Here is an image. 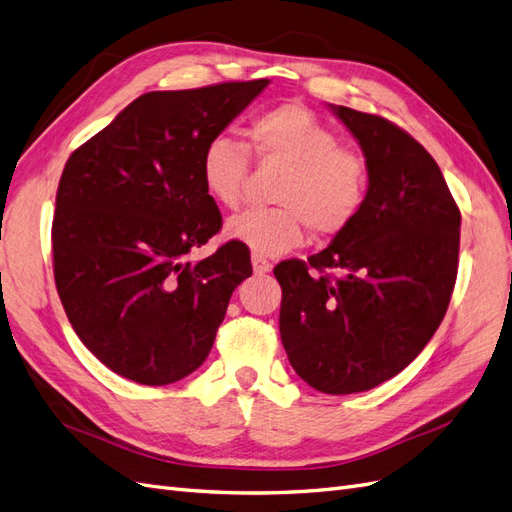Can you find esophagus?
Returning <instances> with one entry per match:
<instances>
[{
    "label": "esophagus",
    "instance_id": "1",
    "mask_svg": "<svg viewBox=\"0 0 512 512\" xmlns=\"http://www.w3.org/2000/svg\"><path fill=\"white\" fill-rule=\"evenodd\" d=\"M252 267H254V273L262 275V273H269L271 271V262L267 258L258 256V254H252Z\"/></svg>",
    "mask_w": 512,
    "mask_h": 512
}]
</instances>
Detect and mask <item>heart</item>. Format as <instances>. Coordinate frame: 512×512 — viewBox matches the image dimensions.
<instances>
[{
  "label": "heart",
  "mask_w": 512,
  "mask_h": 512,
  "mask_svg": "<svg viewBox=\"0 0 512 512\" xmlns=\"http://www.w3.org/2000/svg\"><path fill=\"white\" fill-rule=\"evenodd\" d=\"M247 142L262 163L284 168L265 211H247L228 222V237L258 256H282L306 239L336 237L362 211L370 183L364 153L342 146L334 129L299 103H284L258 114L247 127ZM250 172L245 146L215 137L200 157V181L209 198L237 211Z\"/></svg>",
  "instance_id": "1"
}]
</instances>
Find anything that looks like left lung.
Wrapping results in <instances>:
<instances>
[{
    "label": "left lung",
    "mask_w": 512,
    "mask_h": 512,
    "mask_svg": "<svg viewBox=\"0 0 512 512\" xmlns=\"http://www.w3.org/2000/svg\"><path fill=\"white\" fill-rule=\"evenodd\" d=\"M370 165L366 202L323 252L273 269L290 366L323 394L377 388L420 355L457 282L461 211L420 142L331 105Z\"/></svg>",
    "instance_id": "1"
}]
</instances>
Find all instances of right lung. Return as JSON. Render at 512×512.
<instances>
[{
    "label": "right lung",
    "instance_id": "add662e5",
    "mask_svg": "<svg viewBox=\"0 0 512 512\" xmlns=\"http://www.w3.org/2000/svg\"><path fill=\"white\" fill-rule=\"evenodd\" d=\"M269 79L148 92L68 157L51 226L53 278L75 334L142 385L191 375L211 353L250 250L228 241L187 260L222 228L200 181L204 146Z\"/></svg>",
    "mask_w": 512,
    "mask_h": 512
}]
</instances>
